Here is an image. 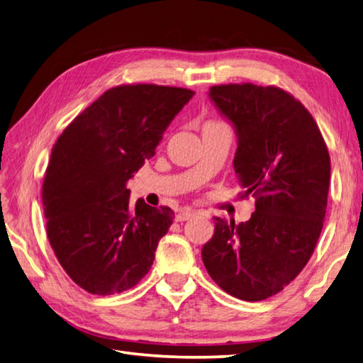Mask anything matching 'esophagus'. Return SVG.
<instances>
[{
  "label": "esophagus",
  "mask_w": 363,
  "mask_h": 363,
  "mask_svg": "<svg viewBox=\"0 0 363 363\" xmlns=\"http://www.w3.org/2000/svg\"><path fill=\"white\" fill-rule=\"evenodd\" d=\"M191 217H195V211L190 207H184V209L176 215V221H187Z\"/></svg>",
  "instance_id": "1"
}]
</instances>
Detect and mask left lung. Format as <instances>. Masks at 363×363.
I'll use <instances>...</instances> for the list:
<instances>
[{
  "label": "left lung",
  "instance_id": "left-lung-1",
  "mask_svg": "<svg viewBox=\"0 0 363 363\" xmlns=\"http://www.w3.org/2000/svg\"><path fill=\"white\" fill-rule=\"evenodd\" d=\"M234 126V169L256 212L240 225L213 217L201 250L207 273L229 295L262 301L309 262L326 215L330 159L306 107L277 87L228 84L209 90Z\"/></svg>",
  "mask_w": 363,
  "mask_h": 363
}]
</instances>
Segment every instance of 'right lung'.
Masks as SVG:
<instances>
[{"instance_id":"1","label":"right lung","mask_w":363,"mask_h":363,"mask_svg":"<svg viewBox=\"0 0 363 363\" xmlns=\"http://www.w3.org/2000/svg\"><path fill=\"white\" fill-rule=\"evenodd\" d=\"M194 95L154 84L113 87L52 146L42 191L46 234L65 273L91 295L126 291L150 272L174 212L142 198L133 206L126 184Z\"/></svg>"}]
</instances>
